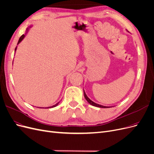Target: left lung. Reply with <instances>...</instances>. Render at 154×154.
Wrapping results in <instances>:
<instances>
[{"label": "left lung", "mask_w": 154, "mask_h": 154, "mask_svg": "<svg viewBox=\"0 0 154 154\" xmlns=\"http://www.w3.org/2000/svg\"><path fill=\"white\" fill-rule=\"evenodd\" d=\"M84 96L85 98H86V100H87V101L88 102V103H89V104L91 105L94 106H96V107H100V108H110V107H108V106H103V105H99V104H98V103H94V101H93L92 100H90V99H89V98L88 97V96L86 95V93H85L84 90Z\"/></svg>", "instance_id": "obj_1"}]
</instances>
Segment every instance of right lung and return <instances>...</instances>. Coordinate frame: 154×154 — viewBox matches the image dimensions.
Returning <instances> with one entry per match:
<instances>
[{
  "mask_svg": "<svg viewBox=\"0 0 154 154\" xmlns=\"http://www.w3.org/2000/svg\"><path fill=\"white\" fill-rule=\"evenodd\" d=\"M32 26H30L29 27H28L27 28V29H26V33L25 34V35H24V34H23V35L20 37V39H19V41H18V44H17V45H18L22 41H23V39L24 38H25V35H26V34L27 33V32H28V30H29V28L31 27ZM16 49H17V46L16 47V48H15V52H16ZM60 103V102H58V103H57L56 104H55V105H53V106H49V107H47L48 108V109H51V108H54V107H55V106H56L57 105H58V104Z\"/></svg>",
  "mask_w": 154,
  "mask_h": 154,
  "instance_id": "1",
  "label": "right lung"
}]
</instances>
